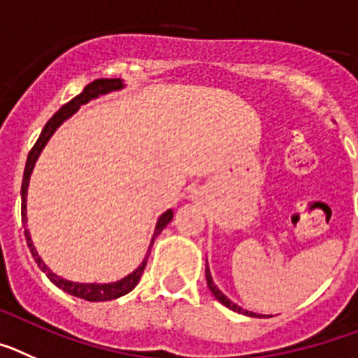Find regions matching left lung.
Listing matches in <instances>:
<instances>
[{"label":"left lung","instance_id":"left-lung-1","mask_svg":"<svg viewBox=\"0 0 358 358\" xmlns=\"http://www.w3.org/2000/svg\"><path fill=\"white\" fill-rule=\"evenodd\" d=\"M205 276H207V285H208V289H210V292L215 296V298H217V301H221V303L224 305V307H228V308H230V310H234V312H239V314L250 315V317H262V315L255 314V312H250V310H244V308H241L239 305H235L234 301H231V299H228L227 296L223 294V292L219 291V287L214 283V280H212L210 269H208L207 264H205Z\"/></svg>","mask_w":358,"mask_h":358}]
</instances>
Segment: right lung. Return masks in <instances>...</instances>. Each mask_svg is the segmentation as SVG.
Here are the masks:
<instances>
[{
	"label": "right lung",
	"instance_id": "add662e5",
	"mask_svg": "<svg viewBox=\"0 0 358 358\" xmlns=\"http://www.w3.org/2000/svg\"><path fill=\"white\" fill-rule=\"evenodd\" d=\"M123 87H124V83L121 78L94 80V82H91L89 85L85 87V89H83V92H80L76 98H73L69 103H66V105H64V107L60 108V110L50 119V121H48L46 127L43 128V131H41V135H38V139H37V143H35V146L31 148V151L28 153L27 167H24V175H22V185H21L22 223L27 224V194H28V183H30V175H31V171H34V166H35V162H37L38 155H41V151L44 150V146H46V143L50 141L51 135L55 134V130H57V128H59L60 124L66 121V119H69L71 115L75 114V112L78 110L82 105L89 103L91 99H96L98 96L108 94V92H112V91H119V89H123ZM171 219H173V210L169 208V210L164 212V214L159 217V221H157L155 234H153V237H151L150 248H148V253H146V257H144L143 264H141V266L137 267L134 273H130V275L124 276V278L117 280V282H112V283H78V282H71V280L62 278V276H59V275H55L50 267L43 262V259L38 257L37 250H35L34 243H31L30 230H28V228L24 230V237H27V244L31 251V257L35 259L37 266L41 267V271L46 273L48 278H50L51 282L57 285V287L62 289V291L67 292V294L87 299V301H108V299H115V298H119V296L128 294V292H130L131 289L137 285V283H139L141 275L144 273V267H146V264H148L150 250H151V246H153V243H155V237L164 230V228L167 227V224L171 223Z\"/></svg>",
	"mask_w": 358,
	"mask_h": 358
}]
</instances>
